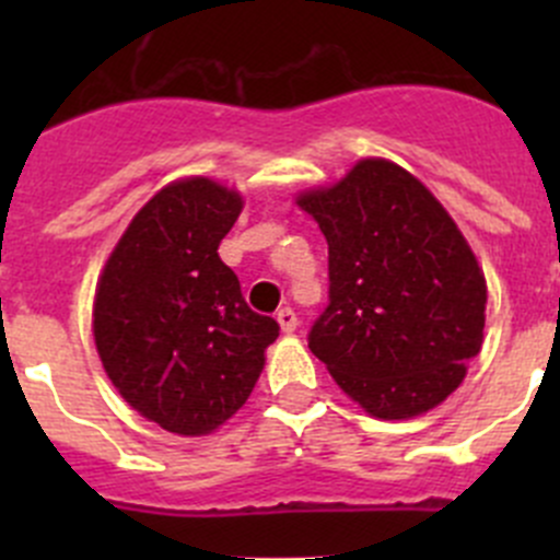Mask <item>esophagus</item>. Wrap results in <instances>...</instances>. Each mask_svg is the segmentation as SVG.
Wrapping results in <instances>:
<instances>
[{"mask_svg":"<svg viewBox=\"0 0 560 560\" xmlns=\"http://www.w3.org/2000/svg\"><path fill=\"white\" fill-rule=\"evenodd\" d=\"M276 319H279L281 330H284V332H292V330H295V327H298V314L292 312L290 306L279 308V314H276Z\"/></svg>","mask_w":560,"mask_h":560,"instance_id":"1","label":"esophagus"}]
</instances>
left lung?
<instances>
[{"label": "left lung", "mask_w": 560, "mask_h": 560, "mask_svg": "<svg viewBox=\"0 0 560 560\" xmlns=\"http://www.w3.org/2000/svg\"><path fill=\"white\" fill-rule=\"evenodd\" d=\"M327 241L330 303L308 349L369 415L406 420L442 404L482 349L488 287L442 202L387 160L303 191Z\"/></svg>", "instance_id": "obj_1"}]
</instances>
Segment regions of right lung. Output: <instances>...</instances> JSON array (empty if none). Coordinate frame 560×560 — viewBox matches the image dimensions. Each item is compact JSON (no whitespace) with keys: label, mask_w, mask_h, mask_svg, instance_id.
Instances as JSON below:
<instances>
[{"label":"right lung","mask_w":560,"mask_h":560,"mask_svg":"<svg viewBox=\"0 0 560 560\" xmlns=\"http://www.w3.org/2000/svg\"><path fill=\"white\" fill-rule=\"evenodd\" d=\"M244 200L211 178L156 191L107 257L94 343L107 380L145 420L206 436L252 395L279 322L246 306L219 257Z\"/></svg>","instance_id":"obj_1"}]
</instances>
